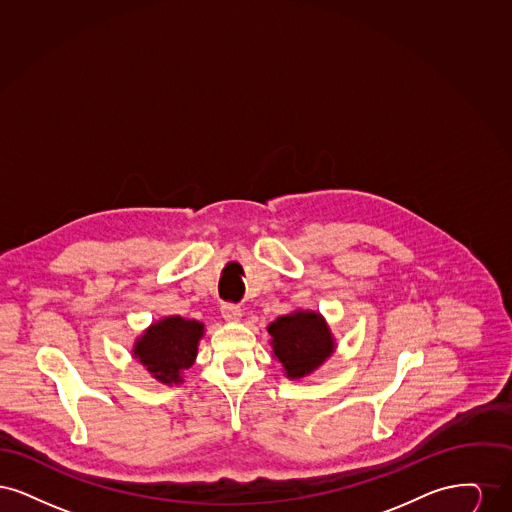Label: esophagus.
Here are the masks:
<instances>
[{
	"mask_svg": "<svg viewBox=\"0 0 512 512\" xmlns=\"http://www.w3.org/2000/svg\"><path fill=\"white\" fill-rule=\"evenodd\" d=\"M220 313H222V318L228 320V322H236V320L242 318V309L238 305H234V303H224L220 307Z\"/></svg>",
	"mask_w": 512,
	"mask_h": 512,
	"instance_id": "1",
	"label": "esophagus"
}]
</instances>
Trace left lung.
I'll return each instance as SVG.
<instances>
[{"label":"left lung","instance_id":"1","mask_svg":"<svg viewBox=\"0 0 512 512\" xmlns=\"http://www.w3.org/2000/svg\"><path fill=\"white\" fill-rule=\"evenodd\" d=\"M274 359L288 378L297 380L317 370L336 349L332 332L315 311H293L268 324Z\"/></svg>","mask_w":512,"mask_h":512}]
</instances>
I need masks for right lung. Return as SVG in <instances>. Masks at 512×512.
<instances>
[{
  "instance_id": "obj_1",
  "label": "right lung",
  "mask_w": 512,
  "mask_h": 512,
  "mask_svg": "<svg viewBox=\"0 0 512 512\" xmlns=\"http://www.w3.org/2000/svg\"><path fill=\"white\" fill-rule=\"evenodd\" d=\"M205 326L197 320L165 317L153 322L134 343V359L146 366L147 372L161 384H180L182 370L194 365L197 343Z\"/></svg>"
}]
</instances>
